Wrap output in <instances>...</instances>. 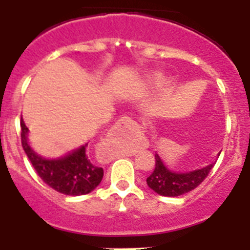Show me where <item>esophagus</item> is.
<instances>
[{
	"mask_svg": "<svg viewBox=\"0 0 250 250\" xmlns=\"http://www.w3.org/2000/svg\"><path fill=\"white\" fill-rule=\"evenodd\" d=\"M116 125H118V127H120V129H129V130L139 127L138 123H136L132 118H130V116H123V118H120V120L116 123Z\"/></svg>",
	"mask_w": 250,
	"mask_h": 250,
	"instance_id": "esophagus-1",
	"label": "esophagus"
}]
</instances>
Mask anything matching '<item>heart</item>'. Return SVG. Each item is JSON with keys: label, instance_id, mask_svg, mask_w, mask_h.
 <instances>
[{"label": "heart", "instance_id": "obj_1", "mask_svg": "<svg viewBox=\"0 0 250 250\" xmlns=\"http://www.w3.org/2000/svg\"><path fill=\"white\" fill-rule=\"evenodd\" d=\"M154 81H155V83H161V81H163V76H161V75H156L155 77H154Z\"/></svg>", "mask_w": 250, "mask_h": 250}]
</instances>
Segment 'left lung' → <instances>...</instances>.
I'll return each mask as SVG.
<instances>
[{"label":"left lung","mask_w":250,"mask_h":250,"mask_svg":"<svg viewBox=\"0 0 250 250\" xmlns=\"http://www.w3.org/2000/svg\"><path fill=\"white\" fill-rule=\"evenodd\" d=\"M213 167L214 164H210L190 173H173L163 164L158 154H155V169L147 176L146 183L150 189L160 195L179 196L199 187L209 175Z\"/></svg>","instance_id":"1"}]
</instances>
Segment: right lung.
I'll list each match as a JSON object with an SVG mask.
<instances>
[{
	"label": "right lung",
	"mask_w": 250,
	"mask_h": 250,
	"mask_svg": "<svg viewBox=\"0 0 250 250\" xmlns=\"http://www.w3.org/2000/svg\"><path fill=\"white\" fill-rule=\"evenodd\" d=\"M27 126L21 119V144L31 164L43 182L65 195L89 194L103 180L104 170L95 164L86 150L87 144L57 160L39 156L27 143Z\"/></svg>",
	"instance_id": "obj_1"
}]
</instances>
